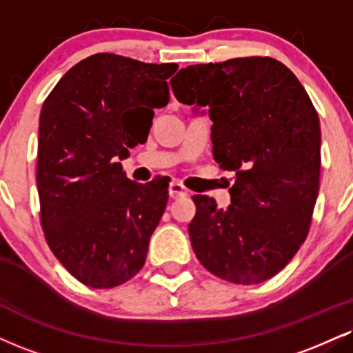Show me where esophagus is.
<instances>
[{
    "instance_id": "esophagus-1",
    "label": "esophagus",
    "mask_w": 353,
    "mask_h": 353,
    "mask_svg": "<svg viewBox=\"0 0 353 353\" xmlns=\"http://www.w3.org/2000/svg\"><path fill=\"white\" fill-rule=\"evenodd\" d=\"M189 194V190L184 188V185L179 184V182H171L169 184V197L171 199H179V197H185Z\"/></svg>"
}]
</instances>
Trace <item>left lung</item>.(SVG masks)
Instances as JSON below:
<instances>
[{
  "label": "left lung",
  "mask_w": 353,
  "mask_h": 353,
  "mask_svg": "<svg viewBox=\"0 0 353 353\" xmlns=\"http://www.w3.org/2000/svg\"><path fill=\"white\" fill-rule=\"evenodd\" d=\"M171 87L181 103L207 110L214 159L235 172L227 209L209 195L192 197L195 256L225 281L273 278L307 236L319 194L321 125L311 99L271 57L189 65Z\"/></svg>",
  "instance_id": "1"
}]
</instances>
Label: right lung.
<instances>
[{
    "label": "right lung",
    "instance_id": "obj_1",
    "mask_svg": "<svg viewBox=\"0 0 353 353\" xmlns=\"http://www.w3.org/2000/svg\"><path fill=\"white\" fill-rule=\"evenodd\" d=\"M176 70V63L95 54L72 67L42 105V228L55 258L87 286H120L146 261L168 189L130 181L121 161L148 139Z\"/></svg>",
    "mask_w": 353,
    "mask_h": 353
}]
</instances>
